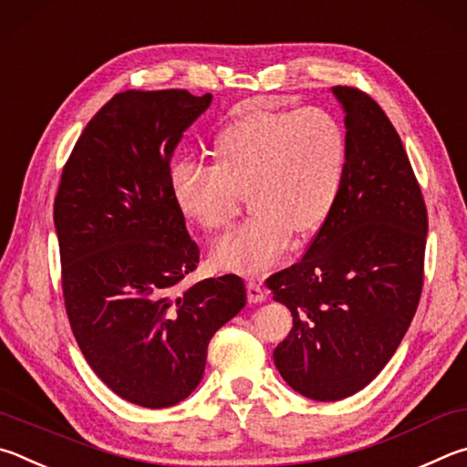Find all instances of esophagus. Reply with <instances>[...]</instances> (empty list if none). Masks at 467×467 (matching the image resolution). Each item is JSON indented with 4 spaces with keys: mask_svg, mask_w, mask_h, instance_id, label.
Segmentation results:
<instances>
[{
    "mask_svg": "<svg viewBox=\"0 0 467 467\" xmlns=\"http://www.w3.org/2000/svg\"><path fill=\"white\" fill-rule=\"evenodd\" d=\"M246 291H248L250 304H263V301L266 299V289L256 281H248Z\"/></svg>",
    "mask_w": 467,
    "mask_h": 467,
    "instance_id": "esophagus-1",
    "label": "esophagus"
}]
</instances>
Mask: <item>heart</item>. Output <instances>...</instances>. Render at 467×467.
I'll return each instance as SVG.
<instances>
[{"label":"heart","mask_w":467,"mask_h":467,"mask_svg":"<svg viewBox=\"0 0 467 467\" xmlns=\"http://www.w3.org/2000/svg\"><path fill=\"white\" fill-rule=\"evenodd\" d=\"M211 166L180 161L171 196L204 232L225 229L246 192L252 215L211 250L219 271L256 275L293 238L320 229L340 199L348 137L337 114L309 109H246L217 130Z\"/></svg>","instance_id":"b5f03b06"}]
</instances>
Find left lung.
Returning <instances> with one entry per match:
<instances>
[{
	"instance_id": "8db88e82",
	"label": "left lung",
	"mask_w": 467,
	"mask_h": 467,
	"mask_svg": "<svg viewBox=\"0 0 467 467\" xmlns=\"http://www.w3.org/2000/svg\"><path fill=\"white\" fill-rule=\"evenodd\" d=\"M332 94L348 137L340 199L304 258L266 279L293 316L276 369L317 402L357 394L396 353L420 301L429 229L410 160L381 106L357 88Z\"/></svg>"
}]
</instances>
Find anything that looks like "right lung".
<instances>
[{
	"label": "right lung",
	"mask_w": 467,
	"mask_h": 467,
	"mask_svg": "<svg viewBox=\"0 0 467 467\" xmlns=\"http://www.w3.org/2000/svg\"><path fill=\"white\" fill-rule=\"evenodd\" d=\"M211 94L127 89L88 122L55 196L67 317L88 365L143 408L182 402L199 386L207 347L246 306L235 275L182 289L199 265L171 196V153Z\"/></svg>",
	"instance_id": "right-lung-1"
}]
</instances>
